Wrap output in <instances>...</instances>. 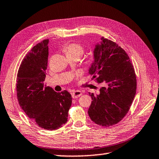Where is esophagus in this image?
I'll list each match as a JSON object with an SVG mask.
<instances>
[{"instance_id": "obj_1", "label": "esophagus", "mask_w": 159, "mask_h": 159, "mask_svg": "<svg viewBox=\"0 0 159 159\" xmlns=\"http://www.w3.org/2000/svg\"><path fill=\"white\" fill-rule=\"evenodd\" d=\"M71 94L73 98H77L82 95V92L79 90H74V91H72Z\"/></svg>"}]
</instances>
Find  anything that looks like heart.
Instances as JSON below:
<instances>
[{
	"mask_svg": "<svg viewBox=\"0 0 159 159\" xmlns=\"http://www.w3.org/2000/svg\"><path fill=\"white\" fill-rule=\"evenodd\" d=\"M66 54H74L79 55L80 57L84 52L83 48L79 44H71L65 49Z\"/></svg>",
	"mask_w": 159,
	"mask_h": 159,
	"instance_id": "heart-1",
	"label": "heart"
}]
</instances>
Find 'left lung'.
I'll return each instance as SVG.
<instances>
[{"label":"left lung","instance_id":"left-lung-1","mask_svg":"<svg viewBox=\"0 0 159 159\" xmlns=\"http://www.w3.org/2000/svg\"><path fill=\"white\" fill-rule=\"evenodd\" d=\"M88 74L103 83L100 93L91 94L88 114L97 125L109 127L123 119L136 94V79L128 55L116 43L102 36L93 51Z\"/></svg>","mask_w":159,"mask_h":159}]
</instances>
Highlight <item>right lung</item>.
I'll use <instances>...</instances> for the list:
<instances>
[{
    "mask_svg": "<svg viewBox=\"0 0 159 159\" xmlns=\"http://www.w3.org/2000/svg\"><path fill=\"white\" fill-rule=\"evenodd\" d=\"M49 40L31 49L22 61L16 79L18 103L30 119L41 128L58 129L67 123L71 96L66 90L57 92L46 87Z\"/></svg>",
    "mask_w": 159,
    "mask_h": 159,
    "instance_id": "add662e5",
    "label": "right lung"
}]
</instances>
